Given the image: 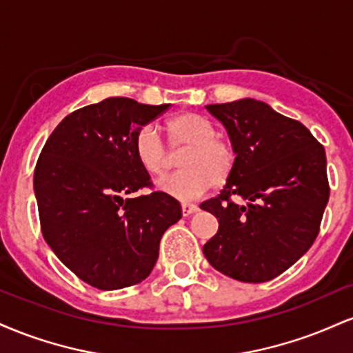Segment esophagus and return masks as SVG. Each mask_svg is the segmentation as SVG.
<instances>
[{
  "label": "esophagus",
  "instance_id": "1",
  "mask_svg": "<svg viewBox=\"0 0 353 353\" xmlns=\"http://www.w3.org/2000/svg\"><path fill=\"white\" fill-rule=\"evenodd\" d=\"M181 208H182V216H184V217H188V216H190V214L197 212V209H199L196 204H190V202H182Z\"/></svg>",
  "mask_w": 353,
  "mask_h": 353
}]
</instances>
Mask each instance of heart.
<instances>
[{
	"mask_svg": "<svg viewBox=\"0 0 353 353\" xmlns=\"http://www.w3.org/2000/svg\"><path fill=\"white\" fill-rule=\"evenodd\" d=\"M171 148H185L179 157L181 172L159 182V189L181 201L196 199L212 185H222L236 168V149L216 136L208 117L181 112L165 123ZM136 156L154 177H164L172 165L171 152L152 128H144L136 137Z\"/></svg>",
	"mask_w": 353,
	"mask_h": 353,
	"instance_id": "obj_1",
	"label": "heart"
}]
</instances>
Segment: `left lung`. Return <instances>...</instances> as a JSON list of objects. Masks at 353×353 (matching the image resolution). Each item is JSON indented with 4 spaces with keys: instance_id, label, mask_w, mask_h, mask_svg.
I'll use <instances>...</instances> for the list:
<instances>
[{
    "instance_id": "1",
    "label": "left lung",
    "mask_w": 353,
    "mask_h": 353,
    "mask_svg": "<svg viewBox=\"0 0 353 353\" xmlns=\"http://www.w3.org/2000/svg\"><path fill=\"white\" fill-rule=\"evenodd\" d=\"M205 109L236 149V168L201 209L219 230L202 247L214 269L261 283L294 265L319 234L329 202L323 145L299 121L250 98Z\"/></svg>"
}]
</instances>
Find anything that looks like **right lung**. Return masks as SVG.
<instances>
[{"instance_id": "add662e5", "label": "right lung", "mask_w": 353, "mask_h": 353, "mask_svg": "<svg viewBox=\"0 0 353 353\" xmlns=\"http://www.w3.org/2000/svg\"><path fill=\"white\" fill-rule=\"evenodd\" d=\"M168 108L129 98L81 108L61 121L39 154L34 196L44 241L96 289L143 282L163 234L182 217L169 194L134 196L152 185L137 161L136 137Z\"/></svg>"}]
</instances>
